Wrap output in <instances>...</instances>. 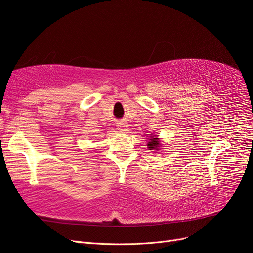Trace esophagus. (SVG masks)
<instances>
[{"label": "esophagus", "mask_w": 253, "mask_h": 253, "mask_svg": "<svg viewBox=\"0 0 253 253\" xmlns=\"http://www.w3.org/2000/svg\"><path fill=\"white\" fill-rule=\"evenodd\" d=\"M126 125H124V124H119V125H117V127L120 129V131H126Z\"/></svg>", "instance_id": "obj_1"}]
</instances>
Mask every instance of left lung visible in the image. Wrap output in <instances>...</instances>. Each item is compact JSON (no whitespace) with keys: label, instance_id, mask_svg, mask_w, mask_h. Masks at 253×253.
Instances as JSON below:
<instances>
[{"label":"left lung","instance_id":"1","mask_svg":"<svg viewBox=\"0 0 253 253\" xmlns=\"http://www.w3.org/2000/svg\"><path fill=\"white\" fill-rule=\"evenodd\" d=\"M148 147L150 148V150H153V149L157 150L158 147H159L158 138H152V139H150V142H148Z\"/></svg>","mask_w":253,"mask_h":253}]
</instances>
